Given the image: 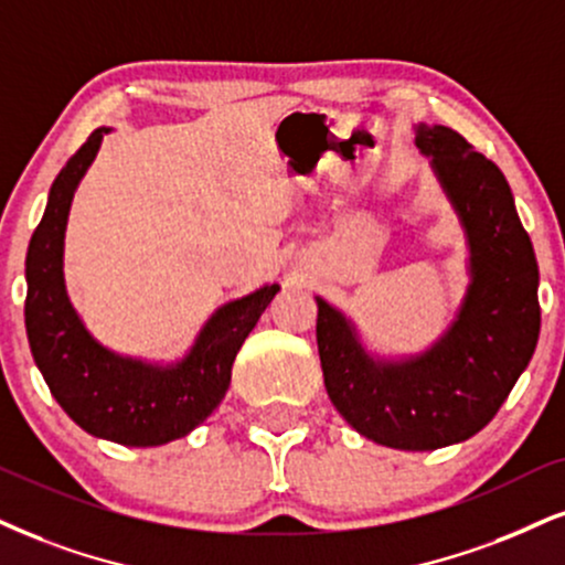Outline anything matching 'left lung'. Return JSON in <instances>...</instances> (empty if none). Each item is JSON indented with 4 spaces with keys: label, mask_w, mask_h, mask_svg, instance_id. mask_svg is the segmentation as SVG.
<instances>
[{
    "label": "left lung",
    "mask_w": 565,
    "mask_h": 565,
    "mask_svg": "<svg viewBox=\"0 0 565 565\" xmlns=\"http://www.w3.org/2000/svg\"><path fill=\"white\" fill-rule=\"evenodd\" d=\"M416 146L456 206L471 285L448 332L416 359L380 361L317 298V345L332 406L359 435L398 450L463 443L492 422L540 338V269L503 172L445 125H419Z\"/></svg>",
    "instance_id": "1"
}]
</instances>
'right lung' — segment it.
I'll use <instances>...</instances> for the list:
<instances>
[{
  "instance_id": "obj_1",
  "label": "right lung",
  "mask_w": 565,
  "mask_h": 565,
  "mask_svg": "<svg viewBox=\"0 0 565 565\" xmlns=\"http://www.w3.org/2000/svg\"><path fill=\"white\" fill-rule=\"evenodd\" d=\"M104 134L107 128H96L67 159L49 191L44 217L31 235L25 256V332L36 366L70 419L94 437L151 448L185 437L220 406L243 340L280 285H264L217 309L191 353L172 366L117 356L96 343L67 301L62 246L70 201Z\"/></svg>"
}]
</instances>
